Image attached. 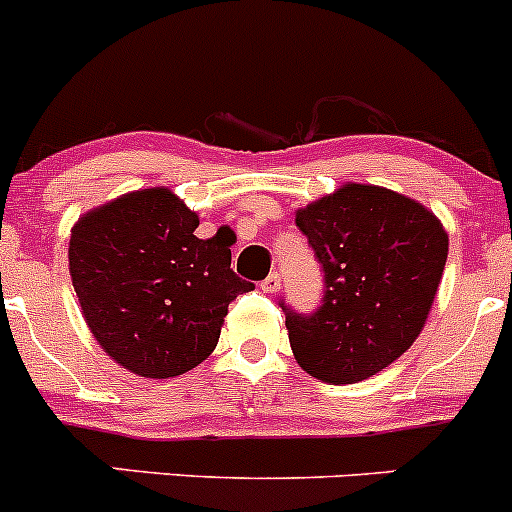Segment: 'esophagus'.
Segmentation results:
<instances>
[{
    "instance_id": "obj_1",
    "label": "esophagus",
    "mask_w": 512,
    "mask_h": 512,
    "mask_svg": "<svg viewBox=\"0 0 512 512\" xmlns=\"http://www.w3.org/2000/svg\"><path fill=\"white\" fill-rule=\"evenodd\" d=\"M278 288H281V273H278V271H271V273H268V278H263L261 291H266V293H276Z\"/></svg>"
}]
</instances>
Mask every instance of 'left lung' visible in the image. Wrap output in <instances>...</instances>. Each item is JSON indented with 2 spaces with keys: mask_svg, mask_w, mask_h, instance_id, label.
<instances>
[{
  "mask_svg": "<svg viewBox=\"0 0 512 512\" xmlns=\"http://www.w3.org/2000/svg\"><path fill=\"white\" fill-rule=\"evenodd\" d=\"M295 226L325 273L315 313L281 303L295 360L330 384L382 372L424 330L449 256L444 224L404 194L347 182L298 209Z\"/></svg>",
  "mask_w": 512,
  "mask_h": 512,
  "instance_id": "obj_1",
  "label": "left lung"
}]
</instances>
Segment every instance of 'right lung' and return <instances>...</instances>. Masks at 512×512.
<instances>
[{"label": "right lung", "instance_id": "right-lung-1", "mask_svg": "<svg viewBox=\"0 0 512 512\" xmlns=\"http://www.w3.org/2000/svg\"><path fill=\"white\" fill-rule=\"evenodd\" d=\"M172 189L123 194L73 224L68 271L98 345L150 379L189 372L219 342L229 303L254 283L231 271V239H199Z\"/></svg>", "mask_w": 512, "mask_h": 512}]
</instances>
